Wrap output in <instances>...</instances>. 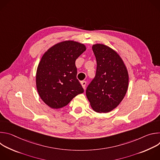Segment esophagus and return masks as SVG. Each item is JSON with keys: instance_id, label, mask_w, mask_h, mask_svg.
<instances>
[{"instance_id": "1", "label": "esophagus", "mask_w": 160, "mask_h": 160, "mask_svg": "<svg viewBox=\"0 0 160 160\" xmlns=\"http://www.w3.org/2000/svg\"><path fill=\"white\" fill-rule=\"evenodd\" d=\"M86 84H87L86 82H85V81H82V82H81V85H82V87L84 88V90L85 89V86H86Z\"/></svg>"}]
</instances>
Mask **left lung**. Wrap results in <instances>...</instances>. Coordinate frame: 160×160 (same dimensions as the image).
Instances as JSON below:
<instances>
[{
	"mask_svg": "<svg viewBox=\"0 0 160 160\" xmlns=\"http://www.w3.org/2000/svg\"><path fill=\"white\" fill-rule=\"evenodd\" d=\"M97 61L94 78L88 85L86 96L93 110L106 113L123 99L128 87V73L120 56L102 43L92 45Z\"/></svg>",
	"mask_w": 160,
	"mask_h": 160,
	"instance_id": "1",
	"label": "left lung"
}]
</instances>
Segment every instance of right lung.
I'll return each instance as SVG.
<instances>
[{
	"label": "right lung",
	"mask_w": 160,
	"mask_h": 160,
	"mask_svg": "<svg viewBox=\"0 0 160 160\" xmlns=\"http://www.w3.org/2000/svg\"><path fill=\"white\" fill-rule=\"evenodd\" d=\"M86 49L83 43L64 40L43 54L37 69L36 87L40 98L49 107H64L83 92L77 78L75 61Z\"/></svg>",
	"instance_id": "1"
}]
</instances>
